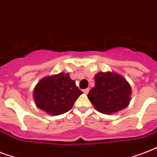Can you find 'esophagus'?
I'll return each instance as SVG.
<instances>
[{
  "label": "esophagus",
  "mask_w": 157,
  "mask_h": 157,
  "mask_svg": "<svg viewBox=\"0 0 157 157\" xmlns=\"http://www.w3.org/2000/svg\"><path fill=\"white\" fill-rule=\"evenodd\" d=\"M89 91H90V89L87 88V89H86V90H84L83 92H84V93H85V94H87L89 93Z\"/></svg>",
  "instance_id": "1"
}]
</instances>
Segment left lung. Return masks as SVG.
Listing matches in <instances>:
<instances>
[{
    "mask_svg": "<svg viewBox=\"0 0 157 157\" xmlns=\"http://www.w3.org/2000/svg\"><path fill=\"white\" fill-rule=\"evenodd\" d=\"M94 82L88 98L98 112L112 114L128 107L132 90L124 76L114 71H100L94 76Z\"/></svg>",
    "mask_w": 157,
    "mask_h": 157,
    "instance_id": "1",
    "label": "left lung"
}]
</instances>
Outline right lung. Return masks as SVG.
Listing matches in <instances>:
<instances>
[{
  "mask_svg": "<svg viewBox=\"0 0 157 157\" xmlns=\"http://www.w3.org/2000/svg\"><path fill=\"white\" fill-rule=\"evenodd\" d=\"M82 94L69 73L60 72L41 79L33 95L38 108L51 116H59L71 110Z\"/></svg>",
  "mask_w": 157,
  "mask_h": 157,
  "instance_id": "1",
  "label": "right lung"
}]
</instances>
